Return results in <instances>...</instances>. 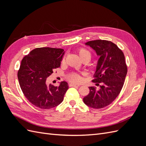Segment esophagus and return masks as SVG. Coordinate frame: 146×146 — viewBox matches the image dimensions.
Here are the masks:
<instances>
[{"label": "esophagus", "instance_id": "34e87169", "mask_svg": "<svg viewBox=\"0 0 146 146\" xmlns=\"http://www.w3.org/2000/svg\"><path fill=\"white\" fill-rule=\"evenodd\" d=\"M69 86H72V87H78L79 86V85H77V84H74V83H70L69 84Z\"/></svg>", "mask_w": 146, "mask_h": 146}]
</instances>
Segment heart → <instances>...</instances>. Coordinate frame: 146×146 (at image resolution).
<instances>
[{
    "label": "heart",
    "instance_id": "b5f03b06",
    "mask_svg": "<svg viewBox=\"0 0 146 146\" xmlns=\"http://www.w3.org/2000/svg\"><path fill=\"white\" fill-rule=\"evenodd\" d=\"M78 53L79 56L80 57V58H82L83 56H88L90 58H91L90 52L88 50L85 49V48H80V49H78ZM69 80L71 82L78 83L81 80V76H80V74L73 72L69 75Z\"/></svg>",
    "mask_w": 146,
    "mask_h": 146
}]
</instances>
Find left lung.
Instances as JSON below:
<instances>
[{
    "label": "left lung",
    "mask_w": 146,
    "mask_h": 146,
    "mask_svg": "<svg viewBox=\"0 0 146 146\" xmlns=\"http://www.w3.org/2000/svg\"><path fill=\"white\" fill-rule=\"evenodd\" d=\"M85 44L93 48L100 56L92 80L99 86V89L89 87L90 92L83 98V102L91 108H103L115 100L123 87L127 73L125 56L115 44L110 41L98 39Z\"/></svg>",
    "instance_id": "8db88e82"
}]
</instances>
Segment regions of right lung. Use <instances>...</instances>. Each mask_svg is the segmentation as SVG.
I'll return each instance as SVG.
<instances>
[{
	"mask_svg": "<svg viewBox=\"0 0 146 146\" xmlns=\"http://www.w3.org/2000/svg\"><path fill=\"white\" fill-rule=\"evenodd\" d=\"M64 51L62 48H36L24 57L17 72L20 87L31 104L44 110L56 107L62 102L68 90L66 82L59 86L48 85L47 78L61 65Z\"/></svg>",
	"mask_w": 146,
	"mask_h": 146,
	"instance_id": "add662e5",
	"label": "right lung"
}]
</instances>
